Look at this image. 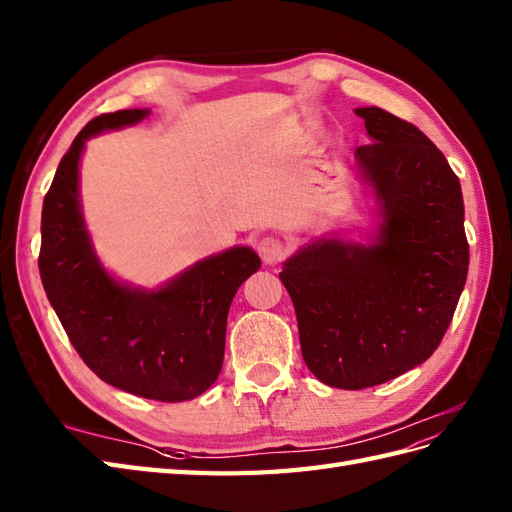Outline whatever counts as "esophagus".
<instances>
[{"label":"esophagus","instance_id":"obj_1","mask_svg":"<svg viewBox=\"0 0 512 512\" xmlns=\"http://www.w3.org/2000/svg\"><path fill=\"white\" fill-rule=\"evenodd\" d=\"M258 254L263 258V263L276 265L289 254V247H286V243L278 239V236H265V239H260L258 243Z\"/></svg>","mask_w":512,"mask_h":512}]
</instances>
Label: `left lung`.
<instances>
[{
  "label": "left lung",
  "instance_id": "obj_1",
  "mask_svg": "<svg viewBox=\"0 0 512 512\" xmlns=\"http://www.w3.org/2000/svg\"><path fill=\"white\" fill-rule=\"evenodd\" d=\"M371 143L358 169L380 199L373 245L319 241L284 263L308 369L328 386L358 391L428 360L465 289L469 243L458 176L413 123L358 108Z\"/></svg>",
  "mask_w": 512,
  "mask_h": 512
}]
</instances>
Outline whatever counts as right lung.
Instances as JSON below:
<instances>
[{
  "label": "right lung",
  "mask_w": 512,
  "mask_h": 512,
  "mask_svg": "<svg viewBox=\"0 0 512 512\" xmlns=\"http://www.w3.org/2000/svg\"><path fill=\"white\" fill-rule=\"evenodd\" d=\"M143 117L139 108L108 112L73 139L43 199L39 271L71 345L97 378L147 400L186 402L215 384L232 297L260 258L234 247L154 293L126 289L97 263L78 204L82 147L97 132Z\"/></svg>",
  "instance_id": "add662e5"
}]
</instances>
